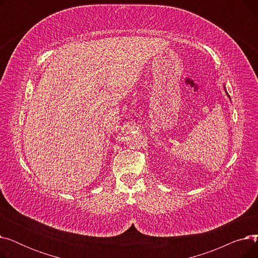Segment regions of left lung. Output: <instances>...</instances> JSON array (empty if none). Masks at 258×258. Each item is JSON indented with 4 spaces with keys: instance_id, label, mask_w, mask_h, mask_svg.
<instances>
[{
    "instance_id": "8db88e82",
    "label": "left lung",
    "mask_w": 258,
    "mask_h": 258,
    "mask_svg": "<svg viewBox=\"0 0 258 258\" xmlns=\"http://www.w3.org/2000/svg\"><path fill=\"white\" fill-rule=\"evenodd\" d=\"M225 92H226V94H227V95H228V93H227V91H226V88H225ZM228 97H229V98H230V96H229V95H228Z\"/></svg>"
}]
</instances>
